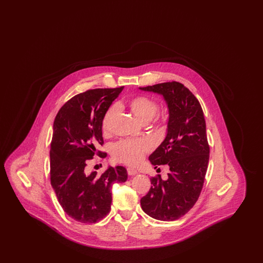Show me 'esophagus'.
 Returning <instances> with one entry per match:
<instances>
[{
    "instance_id": "esophagus-1",
    "label": "esophagus",
    "mask_w": 263,
    "mask_h": 263,
    "mask_svg": "<svg viewBox=\"0 0 263 263\" xmlns=\"http://www.w3.org/2000/svg\"><path fill=\"white\" fill-rule=\"evenodd\" d=\"M127 173L129 175H137L138 172L135 168H132V167H128L127 168Z\"/></svg>"
}]
</instances>
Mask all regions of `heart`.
Returning <instances> with one entry per match:
<instances>
[{"label":"heart","instance_id":"obj_1","mask_svg":"<svg viewBox=\"0 0 263 263\" xmlns=\"http://www.w3.org/2000/svg\"><path fill=\"white\" fill-rule=\"evenodd\" d=\"M121 105V104H119ZM127 105L130 111L141 122H149L159 111L158 101L147 96H137L128 100ZM117 111L115 105L110 106L104 113L101 120V129L103 133L109 131V127L113 117ZM161 118H156V123H161ZM152 149L150 142L147 140H124L114 145L112 149L113 159L118 163H125L128 165H135L140 163L145 155Z\"/></svg>","mask_w":263,"mask_h":263}]
</instances>
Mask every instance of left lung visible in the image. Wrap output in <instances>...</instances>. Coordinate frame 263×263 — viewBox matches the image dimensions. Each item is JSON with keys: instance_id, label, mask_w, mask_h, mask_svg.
<instances>
[{"instance_id": "1", "label": "left lung", "mask_w": 263, "mask_h": 263, "mask_svg": "<svg viewBox=\"0 0 263 263\" xmlns=\"http://www.w3.org/2000/svg\"><path fill=\"white\" fill-rule=\"evenodd\" d=\"M140 89L163 95L170 112L166 137L149 157L155 168L166 164L170 173L164 180L160 175L151 178L141 206L154 219L175 221L194 206L204 184L210 153L204 114L195 96L178 82Z\"/></svg>"}]
</instances>
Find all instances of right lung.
<instances>
[{
    "mask_svg": "<svg viewBox=\"0 0 263 263\" xmlns=\"http://www.w3.org/2000/svg\"><path fill=\"white\" fill-rule=\"evenodd\" d=\"M124 87L95 88L68 100L57 113L50 145V180L63 210L76 221L93 224L111 208V185L125 182V167L109 166L87 175L93 156L105 158L101 120Z\"/></svg>",
    "mask_w": 263,
    "mask_h": 263,
    "instance_id": "obj_1",
    "label": "right lung"
}]
</instances>
